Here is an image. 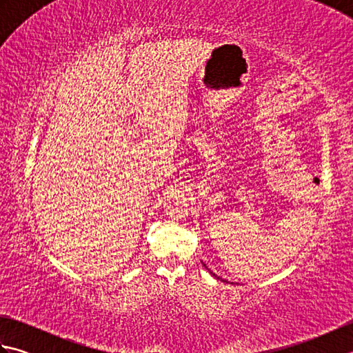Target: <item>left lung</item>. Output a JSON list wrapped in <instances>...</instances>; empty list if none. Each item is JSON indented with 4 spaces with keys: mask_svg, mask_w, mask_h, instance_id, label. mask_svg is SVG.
I'll use <instances>...</instances> for the list:
<instances>
[{
    "mask_svg": "<svg viewBox=\"0 0 353 353\" xmlns=\"http://www.w3.org/2000/svg\"><path fill=\"white\" fill-rule=\"evenodd\" d=\"M224 282H226V281H224Z\"/></svg>",
    "mask_w": 353,
    "mask_h": 353,
    "instance_id": "8db88e82",
    "label": "left lung"
}]
</instances>
